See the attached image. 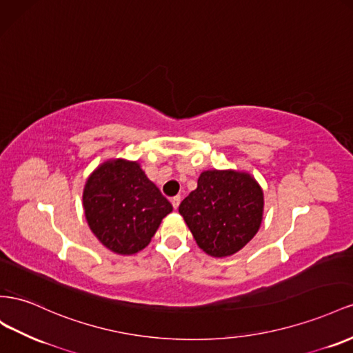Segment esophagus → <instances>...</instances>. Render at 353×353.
Returning a JSON list of instances; mask_svg holds the SVG:
<instances>
[{"label":"esophagus","instance_id":"obj_1","mask_svg":"<svg viewBox=\"0 0 353 353\" xmlns=\"http://www.w3.org/2000/svg\"><path fill=\"white\" fill-rule=\"evenodd\" d=\"M170 203H172L174 209H178V206H179V203H181V196H175V197L170 199Z\"/></svg>","mask_w":353,"mask_h":353}]
</instances>
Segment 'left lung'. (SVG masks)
<instances>
[{
  "label": "left lung",
  "instance_id": "8db88e82",
  "mask_svg": "<svg viewBox=\"0 0 353 353\" xmlns=\"http://www.w3.org/2000/svg\"><path fill=\"white\" fill-rule=\"evenodd\" d=\"M263 192L256 181L234 170H206L178 211L197 245L212 256L233 255L259 232Z\"/></svg>",
  "mask_w": 353,
  "mask_h": 353
}]
</instances>
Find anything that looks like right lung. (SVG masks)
<instances>
[{
	"label": "right lung",
	"mask_w": 353,
	"mask_h": 353,
	"mask_svg": "<svg viewBox=\"0 0 353 353\" xmlns=\"http://www.w3.org/2000/svg\"><path fill=\"white\" fill-rule=\"evenodd\" d=\"M83 206L90 230L108 250L130 255L150 243L172 205L137 161L110 160L89 176Z\"/></svg>",
	"instance_id": "1"
}]
</instances>
